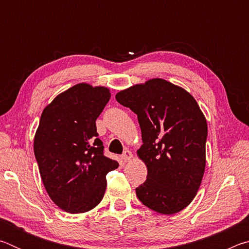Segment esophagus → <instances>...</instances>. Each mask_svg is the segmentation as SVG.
<instances>
[{"label":"esophagus","mask_w":249,"mask_h":249,"mask_svg":"<svg viewBox=\"0 0 249 249\" xmlns=\"http://www.w3.org/2000/svg\"><path fill=\"white\" fill-rule=\"evenodd\" d=\"M132 157H133V154L130 153L129 150H125L124 153H123V155L121 156V159L123 160L124 162H127V161H129L130 159H132Z\"/></svg>","instance_id":"34e87169"}]
</instances>
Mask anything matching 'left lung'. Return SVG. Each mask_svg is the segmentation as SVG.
<instances>
[{
	"label": "left lung",
	"instance_id": "8db88e82",
	"mask_svg": "<svg viewBox=\"0 0 249 249\" xmlns=\"http://www.w3.org/2000/svg\"><path fill=\"white\" fill-rule=\"evenodd\" d=\"M137 115L142 145L137 154L147 179L136 196L147 208L175 214L191 203L205 169L208 124L195 98L163 79H151L115 95Z\"/></svg>",
	"mask_w": 249,
	"mask_h": 249
}]
</instances>
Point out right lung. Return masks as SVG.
I'll use <instances>...</instances> for the list:
<instances>
[{
  "mask_svg": "<svg viewBox=\"0 0 249 249\" xmlns=\"http://www.w3.org/2000/svg\"><path fill=\"white\" fill-rule=\"evenodd\" d=\"M107 88L75 84L41 113L34 153L50 199L69 213H83L102 201L107 175L119 162L104 156L95 121L107 104Z\"/></svg>",
  "mask_w": 249,
  "mask_h": 249,
  "instance_id": "1",
  "label": "right lung"
}]
</instances>
